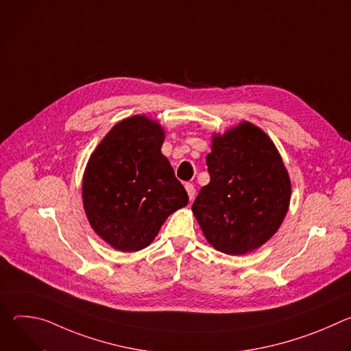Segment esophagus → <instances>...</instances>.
I'll use <instances>...</instances> for the list:
<instances>
[{"label": "esophagus", "instance_id": "esophagus-1", "mask_svg": "<svg viewBox=\"0 0 351 351\" xmlns=\"http://www.w3.org/2000/svg\"><path fill=\"white\" fill-rule=\"evenodd\" d=\"M184 189H186V191H187V194H189V198H190V199H193V198H194V195H195L194 184H191V183H186V184H184Z\"/></svg>", "mask_w": 351, "mask_h": 351}]
</instances>
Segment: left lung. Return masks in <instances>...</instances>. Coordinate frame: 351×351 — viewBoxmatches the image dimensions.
<instances>
[{
  "label": "left lung",
  "instance_id": "left-lung-1",
  "mask_svg": "<svg viewBox=\"0 0 351 351\" xmlns=\"http://www.w3.org/2000/svg\"><path fill=\"white\" fill-rule=\"evenodd\" d=\"M207 167L210 183L191 206L206 239L225 254L253 252L275 234L289 208L291 186L276 147L243 122L214 137Z\"/></svg>",
  "mask_w": 351,
  "mask_h": 351
}]
</instances>
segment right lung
<instances>
[{
	"mask_svg": "<svg viewBox=\"0 0 351 351\" xmlns=\"http://www.w3.org/2000/svg\"><path fill=\"white\" fill-rule=\"evenodd\" d=\"M164 132L145 117L117 123L91 154L83 176V204L95 233L132 253L154 240L189 195L161 153Z\"/></svg>",
	"mask_w": 351,
	"mask_h": 351,
	"instance_id": "right-lung-1",
	"label": "right lung"
}]
</instances>
